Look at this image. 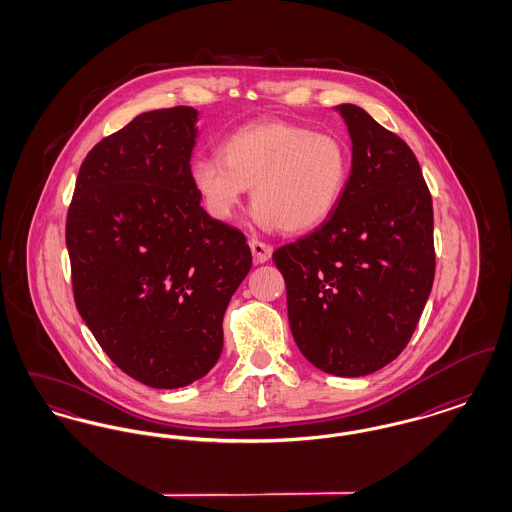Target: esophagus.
<instances>
[{
	"mask_svg": "<svg viewBox=\"0 0 512 512\" xmlns=\"http://www.w3.org/2000/svg\"><path fill=\"white\" fill-rule=\"evenodd\" d=\"M249 249H251V253H253V261H255L257 265L267 263L268 259L272 257V247L265 244V242L251 240V242H249Z\"/></svg>",
	"mask_w": 512,
	"mask_h": 512,
	"instance_id": "esophagus-1",
	"label": "esophagus"
}]
</instances>
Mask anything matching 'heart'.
Returning a JSON list of instances; mask_svg holds the SVG:
<instances>
[{"label":"heart","instance_id":"b5f03b06","mask_svg":"<svg viewBox=\"0 0 512 512\" xmlns=\"http://www.w3.org/2000/svg\"><path fill=\"white\" fill-rule=\"evenodd\" d=\"M220 156L199 155L190 180L207 213L232 220L253 186L251 217L263 230L307 234L334 215L351 159L340 138L286 121L249 122L228 134Z\"/></svg>","mask_w":512,"mask_h":512}]
</instances>
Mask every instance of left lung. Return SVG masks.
<instances>
[{
    "label": "left lung",
    "instance_id": "8db88e82",
    "mask_svg": "<svg viewBox=\"0 0 512 512\" xmlns=\"http://www.w3.org/2000/svg\"><path fill=\"white\" fill-rule=\"evenodd\" d=\"M336 111L351 172L334 215L274 251L286 280L293 340L322 372L372 374L407 347L432 292V195L411 147L365 109Z\"/></svg>",
    "mask_w": 512,
    "mask_h": 512
}]
</instances>
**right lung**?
<instances>
[{
  "label": "right lung",
  "instance_id": "add662e5",
  "mask_svg": "<svg viewBox=\"0 0 512 512\" xmlns=\"http://www.w3.org/2000/svg\"><path fill=\"white\" fill-rule=\"evenodd\" d=\"M197 117L155 109L103 138L67 215L80 317L122 372L155 390L217 365L222 318L251 268L244 234L211 219L192 186Z\"/></svg>",
  "mask_w": 512,
  "mask_h": 512
}]
</instances>
